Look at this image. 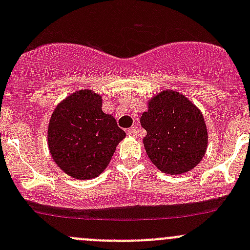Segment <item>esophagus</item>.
<instances>
[{
	"mask_svg": "<svg viewBox=\"0 0 250 250\" xmlns=\"http://www.w3.org/2000/svg\"><path fill=\"white\" fill-rule=\"evenodd\" d=\"M127 134L129 135V137H135V135H137V129H135V128H130V129L127 130Z\"/></svg>",
	"mask_w": 250,
	"mask_h": 250,
	"instance_id": "1",
	"label": "esophagus"
}]
</instances>
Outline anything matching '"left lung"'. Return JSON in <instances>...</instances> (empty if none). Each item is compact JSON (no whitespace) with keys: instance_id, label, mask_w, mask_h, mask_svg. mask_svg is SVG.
Listing matches in <instances>:
<instances>
[{"instance_id":"8db88e82","label":"left lung","mask_w":250,"mask_h":250,"mask_svg":"<svg viewBox=\"0 0 250 250\" xmlns=\"http://www.w3.org/2000/svg\"><path fill=\"white\" fill-rule=\"evenodd\" d=\"M140 123L146 130V153L161 172L183 174L203 158L208 144L203 115L179 92L165 90L153 97Z\"/></svg>"}]
</instances>
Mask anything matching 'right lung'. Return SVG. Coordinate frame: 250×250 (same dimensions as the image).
<instances>
[{
	"label": "right lung",
	"mask_w": 250,
	"mask_h": 250,
	"mask_svg": "<svg viewBox=\"0 0 250 250\" xmlns=\"http://www.w3.org/2000/svg\"><path fill=\"white\" fill-rule=\"evenodd\" d=\"M102 97L82 89L62 100L48 125V147L58 167L75 179L103 173L125 133L102 110Z\"/></svg>",
	"instance_id": "add662e5"
}]
</instances>
